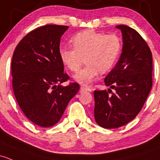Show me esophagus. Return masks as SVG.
<instances>
[{
  "instance_id": "34e87169",
  "label": "esophagus",
  "mask_w": 160,
  "mask_h": 160,
  "mask_svg": "<svg viewBox=\"0 0 160 160\" xmlns=\"http://www.w3.org/2000/svg\"><path fill=\"white\" fill-rule=\"evenodd\" d=\"M80 90H84V91H91V89L89 88V87H87V86H80Z\"/></svg>"
}]
</instances>
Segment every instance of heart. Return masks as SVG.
Returning <instances> with one entry per match:
<instances>
[{"label":"heart","mask_w":160,"mask_h":160,"mask_svg":"<svg viewBox=\"0 0 160 160\" xmlns=\"http://www.w3.org/2000/svg\"><path fill=\"white\" fill-rule=\"evenodd\" d=\"M71 47H60L59 50L62 63L70 70L77 72L80 68L83 58L87 65L73 76L81 84L89 85L98 77L115 65L120 54L122 43L116 34L105 35L93 31H84L72 38Z\"/></svg>","instance_id":"heart-1"}]
</instances>
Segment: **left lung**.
Returning <instances> with one entry per match:
<instances>
[{"label":"left lung","mask_w":160,"mask_h":160,"mask_svg":"<svg viewBox=\"0 0 160 160\" xmlns=\"http://www.w3.org/2000/svg\"><path fill=\"white\" fill-rule=\"evenodd\" d=\"M116 28L122 33V53L104 79L105 85L116 92L110 95L109 90L94 91V118L106 129L118 128L133 120L143 107L152 85V56L147 43L128 26L118 25Z\"/></svg>","instance_id":"obj_1"}]
</instances>
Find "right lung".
I'll return each instance as SVG.
<instances>
[{
	"mask_svg": "<svg viewBox=\"0 0 160 160\" xmlns=\"http://www.w3.org/2000/svg\"><path fill=\"white\" fill-rule=\"evenodd\" d=\"M67 26L46 25L27 34L17 46L11 62L12 85L18 105L36 125L50 127L58 123L80 86L63 73L60 38Z\"/></svg>",
	"mask_w": 160,
	"mask_h": 160,
	"instance_id": "1",
	"label": "right lung"
}]
</instances>
